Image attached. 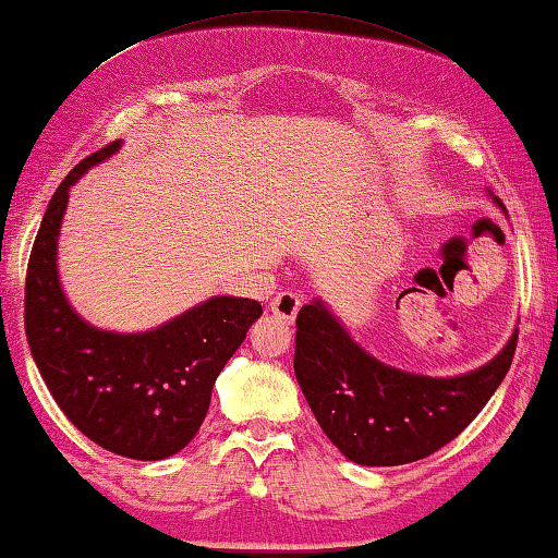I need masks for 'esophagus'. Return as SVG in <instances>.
<instances>
[{"label": "esophagus", "mask_w": 558, "mask_h": 558, "mask_svg": "<svg viewBox=\"0 0 558 558\" xmlns=\"http://www.w3.org/2000/svg\"><path fill=\"white\" fill-rule=\"evenodd\" d=\"M269 306H271V314L279 320H284V324H294V318L301 308V296L296 291H279V294L271 299Z\"/></svg>", "instance_id": "34e87169"}]
</instances>
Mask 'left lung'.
Returning a JSON list of instances; mask_svg holds the SVG:
<instances>
[{
  "mask_svg": "<svg viewBox=\"0 0 558 558\" xmlns=\"http://www.w3.org/2000/svg\"><path fill=\"white\" fill-rule=\"evenodd\" d=\"M514 348L517 330L500 355L468 375L402 373L367 355L316 299L296 316L294 373L340 453L360 465H404L451 444L481 414Z\"/></svg>",
  "mask_w": 558,
  "mask_h": 558,
  "instance_id": "left-lung-1",
  "label": "left lung"
}]
</instances>
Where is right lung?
Returning a JSON list of instances; mask_svg holds the SVG:
<instances>
[{
	"instance_id": "add662e5",
	"label": "right lung",
	"mask_w": 558,
	"mask_h": 558,
	"mask_svg": "<svg viewBox=\"0 0 558 558\" xmlns=\"http://www.w3.org/2000/svg\"><path fill=\"white\" fill-rule=\"evenodd\" d=\"M120 149L102 146L58 185L26 269L24 326L61 412L90 441L134 461H161L198 434L220 369L262 316L259 301L215 296L146 333L97 330L68 304L56 269L68 189Z\"/></svg>"
}]
</instances>
